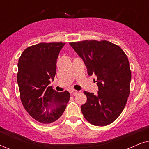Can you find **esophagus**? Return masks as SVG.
<instances>
[{
    "instance_id": "obj_1",
    "label": "esophagus",
    "mask_w": 149,
    "mask_h": 149,
    "mask_svg": "<svg viewBox=\"0 0 149 149\" xmlns=\"http://www.w3.org/2000/svg\"><path fill=\"white\" fill-rule=\"evenodd\" d=\"M70 93H72L73 95H76L77 93H78V91L75 90V89H71L70 90Z\"/></svg>"
}]
</instances>
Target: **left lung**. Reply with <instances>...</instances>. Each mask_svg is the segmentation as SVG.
I'll use <instances>...</instances> for the list:
<instances>
[{
  "label": "left lung",
  "mask_w": 149,
  "mask_h": 149,
  "mask_svg": "<svg viewBox=\"0 0 149 149\" xmlns=\"http://www.w3.org/2000/svg\"><path fill=\"white\" fill-rule=\"evenodd\" d=\"M83 59L89 76L97 77L98 91H84L87 102L81 109L85 119L96 126L113 123L121 115L130 95L131 70L126 54L119 46L107 40L70 42Z\"/></svg>",
  "instance_id": "left-lung-1"
}]
</instances>
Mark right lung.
I'll list each match as a JSON object with an SVG mask.
<instances>
[{"instance_id":"add662e5","label":"right lung","mask_w":149,"mask_h":149,"mask_svg":"<svg viewBox=\"0 0 149 149\" xmlns=\"http://www.w3.org/2000/svg\"><path fill=\"white\" fill-rule=\"evenodd\" d=\"M64 42H40L28 47L18 61L17 81L24 109L36 121H57L70 100L68 91L58 92L49 86L56 73V62Z\"/></svg>"}]
</instances>
